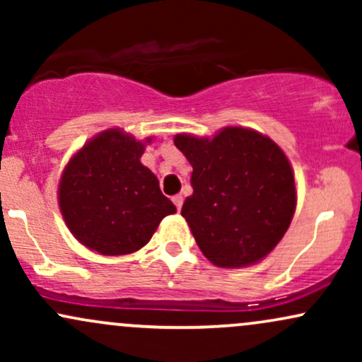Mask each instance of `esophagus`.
Segmentation results:
<instances>
[{"mask_svg": "<svg viewBox=\"0 0 362 362\" xmlns=\"http://www.w3.org/2000/svg\"><path fill=\"white\" fill-rule=\"evenodd\" d=\"M172 201H173V204H175L177 211H180L182 209V204H184V197H182V195H175V197H173Z\"/></svg>", "mask_w": 362, "mask_h": 362, "instance_id": "esophagus-1", "label": "esophagus"}]
</instances>
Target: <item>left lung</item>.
I'll return each mask as SVG.
<instances>
[{"mask_svg":"<svg viewBox=\"0 0 362 362\" xmlns=\"http://www.w3.org/2000/svg\"><path fill=\"white\" fill-rule=\"evenodd\" d=\"M173 143L194 168V194L182 216L201 252L218 267L264 259L296 209L293 170L282 149L243 127H224L213 139L177 134Z\"/></svg>","mask_w":362,"mask_h":362,"instance_id":"8db88e82","label":"left lung"}]
</instances>
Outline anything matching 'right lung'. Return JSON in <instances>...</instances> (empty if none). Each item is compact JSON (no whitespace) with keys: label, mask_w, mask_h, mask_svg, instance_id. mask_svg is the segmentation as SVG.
Returning a JSON list of instances; mask_svg holds the SVG:
<instances>
[{"label":"right lung","mask_w":362,"mask_h":362,"mask_svg":"<svg viewBox=\"0 0 362 362\" xmlns=\"http://www.w3.org/2000/svg\"><path fill=\"white\" fill-rule=\"evenodd\" d=\"M149 143V139H148ZM143 143L117 129L102 132L73 156L59 184V207L78 242L102 255L143 248L175 206L139 161Z\"/></svg>","instance_id":"add662e5"}]
</instances>
